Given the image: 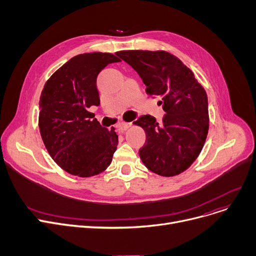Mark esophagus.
<instances>
[{"label":"esophagus","instance_id":"34e87169","mask_svg":"<svg viewBox=\"0 0 256 256\" xmlns=\"http://www.w3.org/2000/svg\"><path fill=\"white\" fill-rule=\"evenodd\" d=\"M130 126H132V124L124 122V124H120V126L117 128V130H118L120 132H124V130H128V128H130Z\"/></svg>","mask_w":256,"mask_h":256}]
</instances>
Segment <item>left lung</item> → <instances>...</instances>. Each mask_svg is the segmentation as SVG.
Instances as JSON below:
<instances>
[{
	"label": "left lung",
	"mask_w": 256,
	"mask_h": 256,
	"mask_svg": "<svg viewBox=\"0 0 256 256\" xmlns=\"http://www.w3.org/2000/svg\"><path fill=\"white\" fill-rule=\"evenodd\" d=\"M116 55L141 76L146 93L158 96L166 114L158 124L145 115L136 120L146 134L139 150L145 167L160 176L182 173L198 158L210 128L208 96L193 72L165 50H120Z\"/></svg>",
	"instance_id": "1"
}]
</instances>
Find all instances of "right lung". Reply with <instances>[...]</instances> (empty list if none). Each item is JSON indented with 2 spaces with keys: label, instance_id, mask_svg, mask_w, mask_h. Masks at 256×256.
Masks as SVG:
<instances>
[{
  "label": "right lung",
  "instance_id": "1",
  "mask_svg": "<svg viewBox=\"0 0 256 256\" xmlns=\"http://www.w3.org/2000/svg\"><path fill=\"white\" fill-rule=\"evenodd\" d=\"M119 61L110 52L80 54L44 84L39 100L40 135L55 163L72 176H98L112 162L118 145L115 128H102L89 108L100 102L98 74Z\"/></svg>",
  "mask_w": 256,
  "mask_h": 256
}]
</instances>
